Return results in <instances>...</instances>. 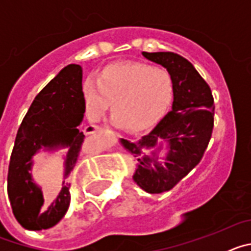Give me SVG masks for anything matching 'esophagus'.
Segmentation results:
<instances>
[{
	"instance_id": "obj_1",
	"label": "esophagus",
	"mask_w": 251,
	"mask_h": 251,
	"mask_svg": "<svg viewBox=\"0 0 251 251\" xmlns=\"http://www.w3.org/2000/svg\"><path fill=\"white\" fill-rule=\"evenodd\" d=\"M101 127H98V126H88V127H85V129H84V133L85 134H94V133H99L101 132Z\"/></svg>"
}]
</instances>
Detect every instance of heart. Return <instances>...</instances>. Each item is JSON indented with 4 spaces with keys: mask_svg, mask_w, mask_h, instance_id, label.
I'll return each instance as SVG.
<instances>
[{
    "mask_svg": "<svg viewBox=\"0 0 251 251\" xmlns=\"http://www.w3.org/2000/svg\"><path fill=\"white\" fill-rule=\"evenodd\" d=\"M88 117L99 121L113 103V121L130 132L151 127L165 114L174 97V81L165 69L138 63L108 66L97 83H84Z\"/></svg>",
    "mask_w": 251,
    "mask_h": 251,
    "instance_id": "obj_1",
    "label": "heart"
}]
</instances>
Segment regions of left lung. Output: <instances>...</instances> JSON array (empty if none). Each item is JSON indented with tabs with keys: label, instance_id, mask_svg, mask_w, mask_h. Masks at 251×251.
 Masks as SVG:
<instances>
[{
	"label": "left lung",
	"instance_id": "left-lung-1",
	"mask_svg": "<svg viewBox=\"0 0 251 251\" xmlns=\"http://www.w3.org/2000/svg\"><path fill=\"white\" fill-rule=\"evenodd\" d=\"M142 55L167 69L174 81L172 109L139 141L119 142L137 161L133 181L148 194H161L202 158L214 128V98L207 83L181 55L146 51ZM162 150L165 161L159 157Z\"/></svg>",
	"mask_w": 251,
	"mask_h": 251
}]
</instances>
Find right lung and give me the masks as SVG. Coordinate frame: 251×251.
Masks as SVG:
<instances>
[{"label": "right lung", "instance_id": "right-lung-1", "mask_svg": "<svg viewBox=\"0 0 251 251\" xmlns=\"http://www.w3.org/2000/svg\"><path fill=\"white\" fill-rule=\"evenodd\" d=\"M83 69L70 64L36 95L15 139L7 176V194L12 212L22 227L45 230L56 225L70 205V183L61 181L59 192L44 200L41 187L32 178V157L44 151L68 148L64 179L74 168L85 136L79 130L85 113Z\"/></svg>", "mask_w": 251, "mask_h": 251}]
</instances>
